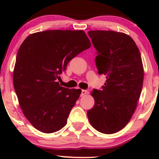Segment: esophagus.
Segmentation results:
<instances>
[{
	"mask_svg": "<svg viewBox=\"0 0 159 159\" xmlns=\"http://www.w3.org/2000/svg\"><path fill=\"white\" fill-rule=\"evenodd\" d=\"M88 93V92L85 90H82V93H81V95L82 96H84V95H87Z\"/></svg>",
	"mask_w": 159,
	"mask_h": 159,
	"instance_id": "1",
	"label": "esophagus"
}]
</instances>
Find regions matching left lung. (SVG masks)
I'll list each match as a JSON object with an SVG mask.
<instances>
[{
  "label": "left lung",
  "mask_w": 159,
  "mask_h": 159,
  "mask_svg": "<svg viewBox=\"0 0 159 159\" xmlns=\"http://www.w3.org/2000/svg\"><path fill=\"white\" fill-rule=\"evenodd\" d=\"M97 50L95 64L106 81L93 90L95 104L88 111L90 125L104 134L123 129L135 111L143 88L144 69L136 43L128 34L115 31L88 32Z\"/></svg>",
  "instance_id": "obj_1"
}]
</instances>
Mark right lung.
Masks as SVG:
<instances>
[{
  "instance_id": "right-lung-1",
  "label": "right lung",
  "mask_w": 159,
  "mask_h": 159,
  "mask_svg": "<svg viewBox=\"0 0 159 159\" xmlns=\"http://www.w3.org/2000/svg\"><path fill=\"white\" fill-rule=\"evenodd\" d=\"M82 30H46L30 34L17 53L13 82L19 106L27 120L44 133L66 125L80 89L59 85L61 75L76 56L90 48Z\"/></svg>"
}]
</instances>
